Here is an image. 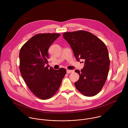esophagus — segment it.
Masks as SVG:
<instances>
[{"label":"esophagus","mask_w":128,"mask_h":128,"mask_svg":"<svg viewBox=\"0 0 128 128\" xmlns=\"http://www.w3.org/2000/svg\"><path fill=\"white\" fill-rule=\"evenodd\" d=\"M74 72V70H67V74H70V73H72Z\"/></svg>","instance_id":"esophagus-1"}]
</instances>
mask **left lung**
Segmentation results:
<instances>
[{"label":"left lung","instance_id":"obj_1","mask_svg":"<svg viewBox=\"0 0 128 128\" xmlns=\"http://www.w3.org/2000/svg\"><path fill=\"white\" fill-rule=\"evenodd\" d=\"M63 36L77 61H84V68L75 70L80 75L79 80L74 83L76 89L86 96H95L106 82L110 66L106 45L96 36L84 30L64 32Z\"/></svg>","mask_w":128,"mask_h":128}]
</instances>
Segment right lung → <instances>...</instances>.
<instances>
[{
  "label": "right lung",
  "instance_id": "add662e5",
  "mask_svg": "<svg viewBox=\"0 0 128 128\" xmlns=\"http://www.w3.org/2000/svg\"><path fill=\"white\" fill-rule=\"evenodd\" d=\"M60 35L39 33L34 35L21 48L20 70L29 88L38 98L46 100L55 94L66 74L65 69L48 68V50Z\"/></svg>",
  "mask_w": 128,
  "mask_h": 128
}]
</instances>
